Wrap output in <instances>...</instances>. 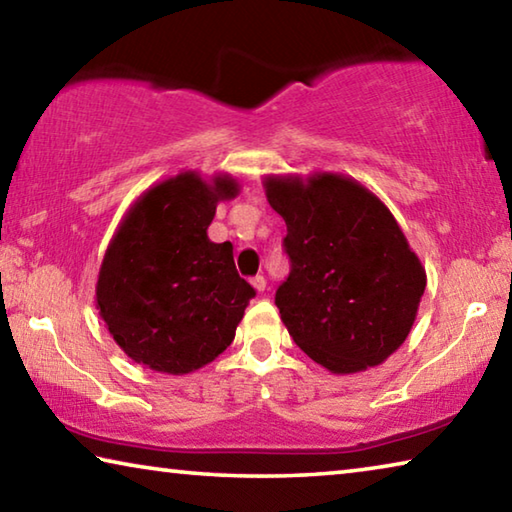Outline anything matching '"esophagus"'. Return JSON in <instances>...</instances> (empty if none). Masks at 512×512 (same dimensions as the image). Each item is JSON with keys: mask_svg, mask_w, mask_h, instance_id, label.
<instances>
[{"mask_svg": "<svg viewBox=\"0 0 512 512\" xmlns=\"http://www.w3.org/2000/svg\"><path fill=\"white\" fill-rule=\"evenodd\" d=\"M250 284H253V287H255V291H259V293H262V291L266 289V277H264V275H255V277H253V280H250Z\"/></svg>", "mask_w": 512, "mask_h": 512, "instance_id": "obj_1", "label": "esophagus"}]
</instances>
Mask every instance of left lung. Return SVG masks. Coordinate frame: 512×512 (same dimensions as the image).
I'll use <instances>...</instances> for the list:
<instances>
[{
  "mask_svg": "<svg viewBox=\"0 0 512 512\" xmlns=\"http://www.w3.org/2000/svg\"><path fill=\"white\" fill-rule=\"evenodd\" d=\"M291 273L275 305L298 348L336 375L379 366L409 336L427 275L391 210L339 173L266 178Z\"/></svg>",
  "mask_w": 512,
  "mask_h": 512,
  "instance_id": "left-lung-1",
  "label": "left lung"
}]
</instances>
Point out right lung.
<instances>
[{
  "label": "right lung",
  "instance_id": "add662e5",
  "mask_svg": "<svg viewBox=\"0 0 512 512\" xmlns=\"http://www.w3.org/2000/svg\"><path fill=\"white\" fill-rule=\"evenodd\" d=\"M239 183H212L185 171L133 203L103 255L97 307L108 332L135 363L187 375L214 361L235 339L255 289L239 277L232 244L207 228L216 203Z\"/></svg>",
  "mask_w": 512,
  "mask_h": 512
}]
</instances>
